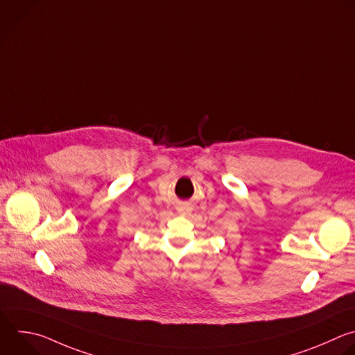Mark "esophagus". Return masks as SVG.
<instances>
[{
    "instance_id": "34e87169",
    "label": "esophagus",
    "mask_w": 355,
    "mask_h": 355,
    "mask_svg": "<svg viewBox=\"0 0 355 355\" xmlns=\"http://www.w3.org/2000/svg\"><path fill=\"white\" fill-rule=\"evenodd\" d=\"M191 211H192V206L189 205V203H181L180 206H178V213L180 214H184V216H188V214H191Z\"/></svg>"
}]
</instances>
